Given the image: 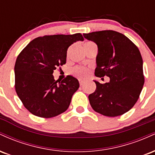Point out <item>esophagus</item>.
<instances>
[{"instance_id": "obj_1", "label": "esophagus", "mask_w": 155, "mask_h": 155, "mask_svg": "<svg viewBox=\"0 0 155 155\" xmlns=\"http://www.w3.org/2000/svg\"><path fill=\"white\" fill-rule=\"evenodd\" d=\"M79 84H80V85H83L84 84V82H85L84 80H82V79H79Z\"/></svg>"}]
</instances>
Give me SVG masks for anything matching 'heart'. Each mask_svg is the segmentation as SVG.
<instances>
[{
  "label": "heart",
  "mask_w": 155,
  "mask_h": 155,
  "mask_svg": "<svg viewBox=\"0 0 155 155\" xmlns=\"http://www.w3.org/2000/svg\"><path fill=\"white\" fill-rule=\"evenodd\" d=\"M90 43H92V42L89 41V42H86L85 44H90ZM71 72L74 76H77V77L84 78L88 76L89 73H90V70H89V68H87L86 67L76 66L72 69Z\"/></svg>",
  "instance_id": "obj_1"
}]
</instances>
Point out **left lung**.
<instances>
[{"label": "left lung", "instance_id": "obj_1", "mask_svg": "<svg viewBox=\"0 0 155 155\" xmlns=\"http://www.w3.org/2000/svg\"><path fill=\"white\" fill-rule=\"evenodd\" d=\"M97 46L95 75L110 81L96 84L89 95L94 111L107 117H117L130 110L138 101L144 84L143 60L139 49L122 33L114 31L84 33Z\"/></svg>", "mask_w": 155, "mask_h": 155}]
</instances>
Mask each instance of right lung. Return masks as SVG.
<instances>
[{
  "label": "right lung",
  "instance_id": "add662e5",
  "mask_svg": "<svg viewBox=\"0 0 155 155\" xmlns=\"http://www.w3.org/2000/svg\"><path fill=\"white\" fill-rule=\"evenodd\" d=\"M79 41H84L81 33L38 37L17 57L15 90L25 107L35 116L51 118L69 107L79 87V81L72 76L55 81L52 74L66 63L68 48Z\"/></svg>",
  "mask_w": 155,
  "mask_h": 155
}]
</instances>
